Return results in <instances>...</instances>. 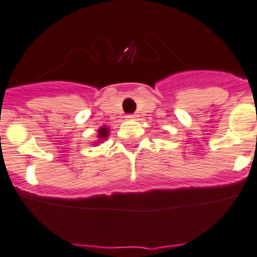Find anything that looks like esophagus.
<instances>
[{"label": "esophagus", "mask_w": 257, "mask_h": 257, "mask_svg": "<svg viewBox=\"0 0 257 257\" xmlns=\"http://www.w3.org/2000/svg\"><path fill=\"white\" fill-rule=\"evenodd\" d=\"M126 117H128V119H131V120H134V119H136V117H137V115L131 114V115H128V116H126Z\"/></svg>", "instance_id": "esophagus-1"}]
</instances>
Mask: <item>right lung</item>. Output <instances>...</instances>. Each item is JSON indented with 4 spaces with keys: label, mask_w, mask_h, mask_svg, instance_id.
<instances>
[{
    "label": "right lung",
    "mask_w": 257,
    "mask_h": 257,
    "mask_svg": "<svg viewBox=\"0 0 257 257\" xmlns=\"http://www.w3.org/2000/svg\"><path fill=\"white\" fill-rule=\"evenodd\" d=\"M109 131L110 129L107 128L106 125H102L101 128H99V131H97V142L93 143H95V145H99L102 141H106V138L109 137Z\"/></svg>",
    "instance_id": "add662e5"
}]
</instances>
